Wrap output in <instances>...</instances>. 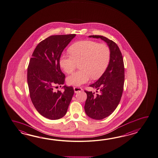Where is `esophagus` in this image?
<instances>
[{
  "label": "esophagus",
  "instance_id": "esophagus-1",
  "mask_svg": "<svg viewBox=\"0 0 158 158\" xmlns=\"http://www.w3.org/2000/svg\"><path fill=\"white\" fill-rule=\"evenodd\" d=\"M74 90L75 93H77V92H79L81 91L83 89H82L81 88L77 87H74Z\"/></svg>",
  "mask_w": 158,
  "mask_h": 158
}]
</instances>
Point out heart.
I'll use <instances>...</instances> for the list:
<instances>
[{
    "label": "heart",
    "mask_w": 158,
    "mask_h": 158,
    "mask_svg": "<svg viewBox=\"0 0 158 158\" xmlns=\"http://www.w3.org/2000/svg\"><path fill=\"white\" fill-rule=\"evenodd\" d=\"M70 53H63L60 56V65L64 72L69 74L79 62L80 70L67 77V84L75 86L87 83L102 76L109 64L110 50L105 44L91 40L76 42L69 48Z\"/></svg>",
    "instance_id": "1"
}]
</instances>
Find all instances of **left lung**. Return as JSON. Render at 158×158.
<instances>
[{
	"instance_id": "left-lung-1",
	"label": "left lung",
	"mask_w": 158,
	"mask_h": 158,
	"mask_svg": "<svg viewBox=\"0 0 158 158\" xmlns=\"http://www.w3.org/2000/svg\"><path fill=\"white\" fill-rule=\"evenodd\" d=\"M88 37L101 39L110 50V60L102 77L90 87L98 93L86 91L87 98L84 110L92 119H102L109 116L116 109L123 94L125 81V69L123 56L118 46L112 40L102 35H89Z\"/></svg>"
}]
</instances>
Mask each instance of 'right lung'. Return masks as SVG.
Returning a JSON list of instances; mask_svg holds the SVG:
<instances>
[{
    "label": "right lung",
    "mask_w": 158,
    "mask_h": 158,
    "mask_svg": "<svg viewBox=\"0 0 158 158\" xmlns=\"http://www.w3.org/2000/svg\"><path fill=\"white\" fill-rule=\"evenodd\" d=\"M75 36L71 34L46 38L36 46L29 62L27 81L30 97L38 112L48 119L63 117L74 95L72 87L64 85L63 92L53 89L64 84L65 75L60 68V56Z\"/></svg>",
    "instance_id": "obj_1"
}]
</instances>
